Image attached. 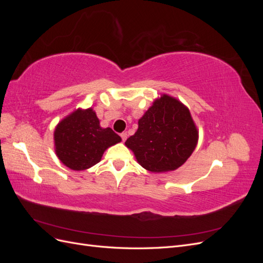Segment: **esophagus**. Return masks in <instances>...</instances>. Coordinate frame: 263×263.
Listing matches in <instances>:
<instances>
[{
  "mask_svg": "<svg viewBox=\"0 0 263 263\" xmlns=\"http://www.w3.org/2000/svg\"><path fill=\"white\" fill-rule=\"evenodd\" d=\"M127 136H128V135H127V133H126V132H123V133L121 134V137H122L123 141H125V140L127 139Z\"/></svg>",
  "mask_w": 263,
  "mask_h": 263,
  "instance_id": "1",
  "label": "esophagus"
}]
</instances>
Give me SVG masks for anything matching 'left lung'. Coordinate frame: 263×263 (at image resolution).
I'll return each instance as SVG.
<instances>
[{
	"mask_svg": "<svg viewBox=\"0 0 263 263\" xmlns=\"http://www.w3.org/2000/svg\"><path fill=\"white\" fill-rule=\"evenodd\" d=\"M198 133L190 110L168 95L156 100L138 121V129L125 145L142 168L151 172L178 169L192 155Z\"/></svg>",
	"mask_w": 263,
	"mask_h": 263,
	"instance_id": "obj_1",
	"label": "left lung"
}]
</instances>
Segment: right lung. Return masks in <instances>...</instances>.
<instances>
[{
    "mask_svg": "<svg viewBox=\"0 0 263 263\" xmlns=\"http://www.w3.org/2000/svg\"><path fill=\"white\" fill-rule=\"evenodd\" d=\"M121 140L109 127L102 128L92 108L76 110L54 130L55 154L63 164L78 171L100 162L104 151Z\"/></svg>",
    "mask_w": 263,
    "mask_h": 263,
    "instance_id": "obj_1",
    "label": "right lung"
}]
</instances>
